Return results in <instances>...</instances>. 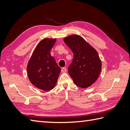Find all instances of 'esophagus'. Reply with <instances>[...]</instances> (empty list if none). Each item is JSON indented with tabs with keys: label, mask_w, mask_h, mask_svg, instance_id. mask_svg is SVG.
<instances>
[{
	"label": "esophagus",
	"mask_w": 130,
	"mask_h": 130,
	"mask_svg": "<svg viewBox=\"0 0 130 130\" xmlns=\"http://www.w3.org/2000/svg\"><path fill=\"white\" fill-rule=\"evenodd\" d=\"M66 71H67V69H66V68H62L61 69L62 73H66Z\"/></svg>",
	"instance_id": "1"
}]
</instances>
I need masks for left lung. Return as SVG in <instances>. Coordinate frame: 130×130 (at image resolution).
<instances>
[{
    "label": "left lung",
    "instance_id": "obj_1",
    "mask_svg": "<svg viewBox=\"0 0 130 130\" xmlns=\"http://www.w3.org/2000/svg\"><path fill=\"white\" fill-rule=\"evenodd\" d=\"M63 40L74 56L68 69L69 74L79 87H89L99 77L102 69V61L96 50L78 35H71Z\"/></svg>",
    "mask_w": 130,
    "mask_h": 130
}]
</instances>
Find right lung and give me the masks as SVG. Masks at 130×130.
I'll list each match as a JSON object with an SVG mask.
<instances>
[{"mask_svg":"<svg viewBox=\"0 0 130 130\" xmlns=\"http://www.w3.org/2000/svg\"><path fill=\"white\" fill-rule=\"evenodd\" d=\"M56 40V39L50 38L41 40L27 63L28 79L35 87L41 90L53 89L61 72V68L50 53Z\"/></svg>","mask_w":130,"mask_h":130,"instance_id":"add662e5","label":"right lung"}]
</instances>
